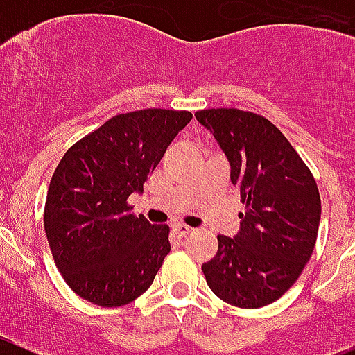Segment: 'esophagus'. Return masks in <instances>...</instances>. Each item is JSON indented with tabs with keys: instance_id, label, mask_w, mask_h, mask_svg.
I'll list each match as a JSON object with an SVG mask.
<instances>
[{
	"instance_id": "34e87169",
	"label": "esophagus",
	"mask_w": 355,
	"mask_h": 355,
	"mask_svg": "<svg viewBox=\"0 0 355 355\" xmlns=\"http://www.w3.org/2000/svg\"><path fill=\"white\" fill-rule=\"evenodd\" d=\"M173 232L177 237H187L191 232H193V228H189L187 225H182V223H177V225H173Z\"/></svg>"
}]
</instances>
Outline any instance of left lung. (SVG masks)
Here are the masks:
<instances>
[{
  "mask_svg": "<svg viewBox=\"0 0 355 355\" xmlns=\"http://www.w3.org/2000/svg\"><path fill=\"white\" fill-rule=\"evenodd\" d=\"M225 150L244 212L235 237L217 235V253L201 265L221 301L245 309L277 301L311 258L320 225V193L306 162L270 120L235 107L194 113Z\"/></svg>",
  "mask_w": 355,
  "mask_h": 355,
  "instance_id": "obj_1",
  "label": "left lung"
}]
</instances>
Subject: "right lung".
Instances as JSON below:
<instances>
[{
	"mask_svg": "<svg viewBox=\"0 0 355 355\" xmlns=\"http://www.w3.org/2000/svg\"><path fill=\"white\" fill-rule=\"evenodd\" d=\"M189 111L116 114L70 146L54 170L44 230L54 263L72 292L92 304L118 308L154 283L170 253V226L136 216L127 198L143 184Z\"/></svg>",
	"mask_w": 355,
	"mask_h": 355,
	"instance_id": "obj_1",
	"label": "right lung"
}]
</instances>
